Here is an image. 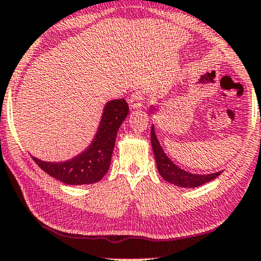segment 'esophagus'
<instances>
[{"label": "esophagus", "instance_id": "34e87169", "mask_svg": "<svg viewBox=\"0 0 261 261\" xmlns=\"http://www.w3.org/2000/svg\"><path fill=\"white\" fill-rule=\"evenodd\" d=\"M143 95H142L141 92H137L135 93L130 96V99H128V105H130L131 109H141L142 105H143Z\"/></svg>", "mask_w": 261, "mask_h": 261}]
</instances>
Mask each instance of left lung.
Here are the masks:
<instances>
[{
  "label": "left lung",
  "instance_id": "obj_1",
  "mask_svg": "<svg viewBox=\"0 0 261 261\" xmlns=\"http://www.w3.org/2000/svg\"><path fill=\"white\" fill-rule=\"evenodd\" d=\"M155 107L151 106V112L154 113ZM151 145L152 151L155 155L156 166H158V171L160 175L166 180L167 182H171L173 185L179 187H185V189H191V187H197L204 185L205 182H209L215 178H217L222 172L210 173V174H194L185 171V169L180 168L172 161L166 152L163 151V148L160 144V142L156 137L154 125L151 126Z\"/></svg>",
  "mask_w": 261,
  "mask_h": 261
}]
</instances>
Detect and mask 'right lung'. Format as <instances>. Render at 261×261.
<instances>
[{"label":"right lung","instance_id":"right-lung-1","mask_svg":"<svg viewBox=\"0 0 261 261\" xmlns=\"http://www.w3.org/2000/svg\"><path fill=\"white\" fill-rule=\"evenodd\" d=\"M128 113L124 99L111 100L103 107L98 130L88 147L75 158L62 162L33 161L52 178L68 185H88L98 182L109 171L117 133Z\"/></svg>","mask_w":261,"mask_h":261}]
</instances>
